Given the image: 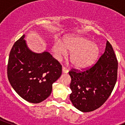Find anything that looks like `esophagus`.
<instances>
[{
	"label": "esophagus",
	"mask_w": 125,
	"mask_h": 125,
	"mask_svg": "<svg viewBox=\"0 0 125 125\" xmlns=\"http://www.w3.org/2000/svg\"><path fill=\"white\" fill-rule=\"evenodd\" d=\"M68 70L67 68H66L65 67H63L62 68V73H63V74H66V73H68Z\"/></svg>",
	"instance_id": "34e87169"
}]
</instances>
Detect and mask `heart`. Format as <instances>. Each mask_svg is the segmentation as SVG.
I'll return each mask as SVG.
<instances>
[{"label": "heart", "instance_id": "1", "mask_svg": "<svg viewBox=\"0 0 125 125\" xmlns=\"http://www.w3.org/2000/svg\"><path fill=\"white\" fill-rule=\"evenodd\" d=\"M52 51L55 58L60 60L63 57L71 52L70 59L73 66L84 70L93 66L97 62L100 54V48L91 40L79 35L65 36L62 43L55 42Z\"/></svg>", "mask_w": 125, "mask_h": 125}]
</instances>
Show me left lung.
Listing matches in <instances>:
<instances>
[{"label":"left lung","mask_w":125,"mask_h":125,"mask_svg":"<svg viewBox=\"0 0 125 125\" xmlns=\"http://www.w3.org/2000/svg\"><path fill=\"white\" fill-rule=\"evenodd\" d=\"M118 62L111 45L106 42L104 52L97 62L83 72H69L71 82L70 100L83 113L95 110L106 101L117 78Z\"/></svg>","instance_id":"1"}]
</instances>
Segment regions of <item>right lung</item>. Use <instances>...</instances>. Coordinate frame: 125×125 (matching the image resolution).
Returning <instances> with one entry per match:
<instances>
[{
  "mask_svg": "<svg viewBox=\"0 0 125 125\" xmlns=\"http://www.w3.org/2000/svg\"><path fill=\"white\" fill-rule=\"evenodd\" d=\"M23 34L12 46L9 57L8 78L24 100L39 103L51 94L52 83L62 75V66L48 51L37 53L28 46Z\"/></svg>",
  "mask_w": 125,
  "mask_h": 125,
  "instance_id": "add662e5",
  "label": "right lung"
}]
</instances>
